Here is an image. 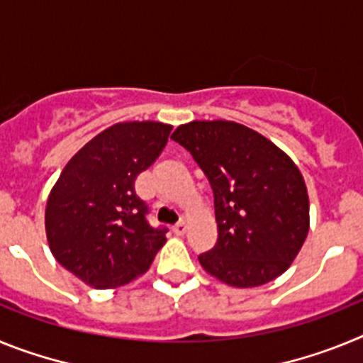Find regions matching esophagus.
Segmentation results:
<instances>
[{"label": "esophagus", "mask_w": 363, "mask_h": 363, "mask_svg": "<svg viewBox=\"0 0 363 363\" xmlns=\"http://www.w3.org/2000/svg\"><path fill=\"white\" fill-rule=\"evenodd\" d=\"M185 230H187V225H185V221H178L174 225V233L178 234V236H184Z\"/></svg>", "instance_id": "34e87169"}]
</instances>
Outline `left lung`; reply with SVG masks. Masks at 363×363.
Instances as JSON below:
<instances>
[{
  "mask_svg": "<svg viewBox=\"0 0 363 363\" xmlns=\"http://www.w3.org/2000/svg\"><path fill=\"white\" fill-rule=\"evenodd\" d=\"M171 138L192 154L214 194L218 242L198 256L201 267L243 289L284 274L309 233V196L293 160L227 120L179 125Z\"/></svg>",
  "mask_w": 363,
  "mask_h": 363,
  "instance_id": "obj_1",
  "label": "left lung"
}]
</instances>
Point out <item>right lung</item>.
Segmentation results:
<instances>
[{
	"mask_svg": "<svg viewBox=\"0 0 363 363\" xmlns=\"http://www.w3.org/2000/svg\"><path fill=\"white\" fill-rule=\"evenodd\" d=\"M172 127L125 121L74 154L47 200L45 230L54 258L86 285L114 289L142 277L165 245V227L147 221L138 174L165 149Z\"/></svg>",
	"mask_w": 363,
	"mask_h": 363,
	"instance_id": "right-lung-1",
	"label": "right lung"
}]
</instances>
